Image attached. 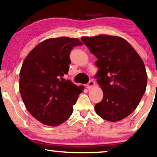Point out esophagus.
<instances>
[{"mask_svg":"<svg viewBox=\"0 0 157 157\" xmlns=\"http://www.w3.org/2000/svg\"><path fill=\"white\" fill-rule=\"evenodd\" d=\"M94 85H95V82L94 80H90L88 82V84L86 85V87L88 89H90L93 88V87L94 86Z\"/></svg>","mask_w":157,"mask_h":157,"instance_id":"34e87169","label":"esophagus"}]
</instances>
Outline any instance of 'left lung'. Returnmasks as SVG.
Returning <instances> with one entry per match:
<instances>
[{"label":"left lung","instance_id":"left-lung-1","mask_svg":"<svg viewBox=\"0 0 157 157\" xmlns=\"http://www.w3.org/2000/svg\"><path fill=\"white\" fill-rule=\"evenodd\" d=\"M82 41L97 58L95 78L104 96L95 105L106 121L116 122L130 115L139 105L147 86L145 64L125 39L101 34L83 36Z\"/></svg>","mask_w":157,"mask_h":157}]
</instances>
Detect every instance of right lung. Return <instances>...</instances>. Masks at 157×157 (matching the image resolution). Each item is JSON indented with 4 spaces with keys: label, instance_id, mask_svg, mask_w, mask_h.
<instances>
[{
    "label": "right lung",
    "instance_id": "add662e5",
    "mask_svg": "<svg viewBox=\"0 0 157 157\" xmlns=\"http://www.w3.org/2000/svg\"><path fill=\"white\" fill-rule=\"evenodd\" d=\"M82 44L78 39L66 36L48 39L34 48L23 63L21 98L31 115L44 124L59 125L73 113L82 90L71 80L62 79L68 72L71 51Z\"/></svg>",
    "mask_w": 157,
    "mask_h": 157
}]
</instances>
